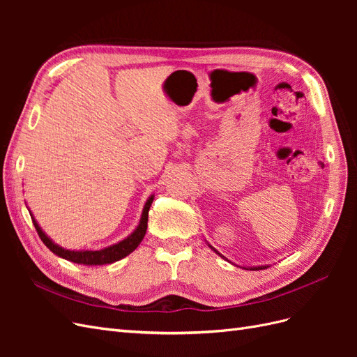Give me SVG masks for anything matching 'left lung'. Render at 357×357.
Listing matches in <instances>:
<instances>
[{
    "label": "left lung",
    "mask_w": 357,
    "mask_h": 357,
    "mask_svg": "<svg viewBox=\"0 0 357 357\" xmlns=\"http://www.w3.org/2000/svg\"><path fill=\"white\" fill-rule=\"evenodd\" d=\"M207 244H208V243H207ZM208 247H210V248H211V250H214V252H215V253H218V255H219V256H220V257H223V259H226V257H225V256H223V255H220V253H219V252H218V250H215V248H214V247H213V245H210V244H208ZM226 261H228V259H226ZM228 262H229V261H228ZM231 264H232V262H231ZM234 265H235V264H234ZM236 266H238V265H236ZM268 266H269V265H257V266H243V268H244V269H265V268H268Z\"/></svg>",
    "instance_id": "left-lung-1"
}]
</instances>
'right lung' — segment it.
<instances>
[{"instance_id": "right-lung-1", "label": "right lung", "mask_w": 357, "mask_h": 357, "mask_svg": "<svg viewBox=\"0 0 357 357\" xmlns=\"http://www.w3.org/2000/svg\"><path fill=\"white\" fill-rule=\"evenodd\" d=\"M153 199H155V195H150L147 198L137 228L131 234H129L126 238H123L122 241H119L116 244H112L109 247L98 248V250H70V248L61 247L59 244L53 241L45 231L41 229V226L36 220L34 214L31 213V210H29V214H31L32 223H34L41 241L45 243V245L52 253H55L56 256L66 259V261H70L73 264H79V265H107V264H113V262L121 261V259L126 257L128 255H131L139 245V243L143 241L146 231H147L149 210H150V205H152Z\"/></svg>"}]
</instances>
